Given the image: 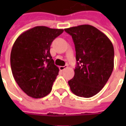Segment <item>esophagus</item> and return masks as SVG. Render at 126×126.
<instances>
[{"label": "esophagus", "mask_w": 126, "mask_h": 126, "mask_svg": "<svg viewBox=\"0 0 126 126\" xmlns=\"http://www.w3.org/2000/svg\"><path fill=\"white\" fill-rule=\"evenodd\" d=\"M66 68H67V65H65V66H60V67H59V69H60L61 71L65 70Z\"/></svg>", "instance_id": "34e87169"}]
</instances>
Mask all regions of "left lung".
Returning a JSON list of instances; mask_svg holds the SVG:
<instances>
[{
    "mask_svg": "<svg viewBox=\"0 0 126 126\" xmlns=\"http://www.w3.org/2000/svg\"><path fill=\"white\" fill-rule=\"evenodd\" d=\"M76 50L75 76L68 82L76 95L91 97L102 90L114 68V47L110 39L95 27L82 25L65 29Z\"/></svg>",
    "mask_w": 126,
    "mask_h": 126,
    "instance_id": "left-lung-1",
    "label": "left lung"
}]
</instances>
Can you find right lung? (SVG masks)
<instances>
[{"label":"right lung","mask_w":126,"mask_h":126,"mask_svg":"<svg viewBox=\"0 0 126 126\" xmlns=\"http://www.w3.org/2000/svg\"><path fill=\"white\" fill-rule=\"evenodd\" d=\"M63 29L37 26L17 37L10 54L13 77L20 88L32 98L45 97L50 93L59 73L54 65L50 46Z\"/></svg>","instance_id":"right-lung-1"}]
</instances>
